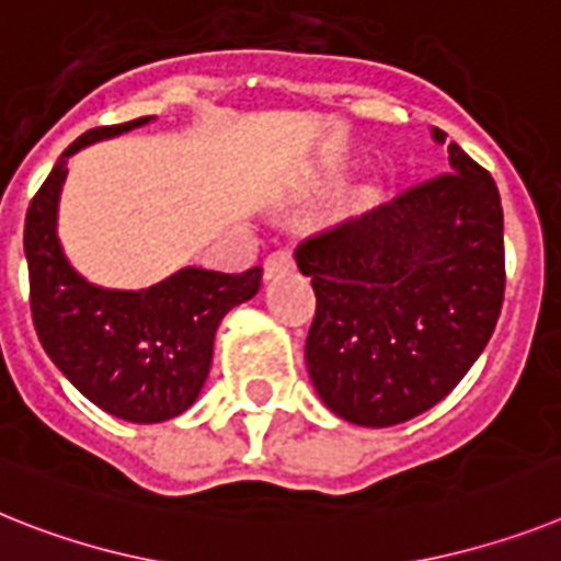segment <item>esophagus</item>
Wrapping results in <instances>:
<instances>
[{"mask_svg": "<svg viewBox=\"0 0 561 561\" xmlns=\"http://www.w3.org/2000/svg\"><path fill=\"white\" fill-rule=\"evenodd\" d=\"M294 271V253L290 251H273L271 256L265 259V279H273L279 273Z\"/></svg>", "mask_w": 561, "mask_h": 561, "instance_id": "esophagus-1", "label": "esophagus"}]
</instances>
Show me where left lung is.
I'll list each match as a JSON object with an SVG mask.
<instances>
[{"label":"left lung","mask_w":561,"mask_h":561,"mask_svg":"<svg viewBox=\"0 0 561 561\" xmlns=\"http://www.w3.org/2000/svg\"><path fill=\"white\" fill-rule=\"evenodd\" d=\"M445 145V130L431 128ZM450 173L305 239L317 317L310 382L336 416L390 427L431 411L491 342L505 296L502 199L491 173L448 142Z\"/></svg>","instance_id":"1"}]
</instances>
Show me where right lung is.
<instances>
[{
	"instance_id": "obj_1",
	"label": "right lung",
	"mask_w": 561,
	"mask_h": 561,
	"mask_svg": "<svg viewBox=\"0 0 561 561\" xmlns=\"http://www.w3.org/2000/svg\"><path fill=\"white\" fill-rule=\"evenodd\" d=\"M153 116L82 134L56 159L25 216L33 328L56 368L82 397L125 422L153 425L185 413L202 393L214 339L237 305L253 299L262 267L222 273L185 265L139 290L84 279L59 242V196L68 159Z\"/></svg>"
}]
</instances>
